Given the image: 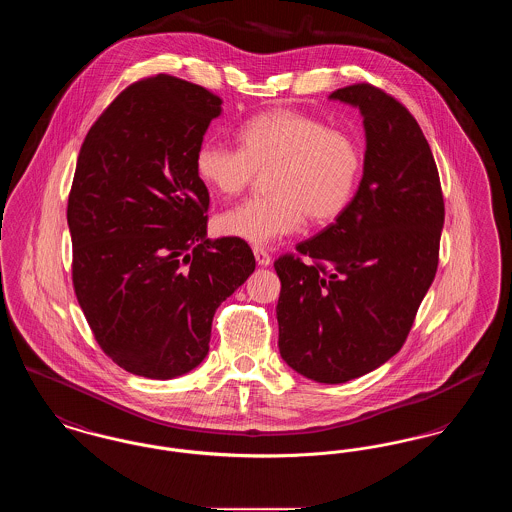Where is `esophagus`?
I'll return each mask as SVG.
<instances>
[{
	"label": "esophagus",
	"instance_id": "obj_1",
	"mask_svg": "<svg viewBox=\"0 0 512 512\" xmlns=\"http://www.w3.org/2000/svg\"><path fill=\"white\" fill-rule=\"evenodd\" d=\"M253 253H255V259H257V263H259L261 267H267V265H270V255H268L265 247L255 245V247H253Z\"/></svg>",
	"mask_w": 512,
	"mask_h": 512
}]
</instances>
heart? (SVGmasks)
<instances>
[{"mask_svg": "<svg viewBox=\"0 0 512 512\" xmlns=\"http://www.w3.org/2000/svg\"><path fill=\"white\" fill-rule=\"evenodd\" d=\"M236 138L240 149L201 142L195 176L209 190L234 197L267 172L268 195L220 213V236L267 244L299 230L305 217L326 224L347 209L363 167L361 147L349 132L295 109H272L247 119Z\"/></svg>", "mask_w": 512, "mask_h": 512, "instance_id": "b5f03b06", "label": "heart"}]
</instances>
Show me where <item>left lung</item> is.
<instances>
[{"instance_id":"obj_1","label":"left lung","mask_w":512,"mask_h":512,"mask_svg":"<svg viewBox=\"0 0 512 512\" xmlns=\"http://www.w3.org/2000/svg\"><path fill=\"white\" fill-rule=\"evenodd\" d=\"M330 98L365 117V172L336 222L274 261L278 347L295 372L341 384L384 365L407 340L439 263L438 167L409 109L368 82Z\"/></svg>"}]
</instances>
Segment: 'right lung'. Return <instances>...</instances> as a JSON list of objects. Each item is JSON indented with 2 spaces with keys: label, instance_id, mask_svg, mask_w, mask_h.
<instances>
[{
  "label": "right lung",
  "instance_id": "obj_1",
  "mask_svg": "<svg viewBox=\"0 0 512 512\" xmlns=\"http://www.w3.org/2000/svg\"><path fill=\"white\" fill-rule=\"evenodd\" d=\"M222 99L171 74L126 86L80 147L67 220L73 286L101 351L169 380L199 365L213 315L255 270L251 247L205 238L194 155Z\"/></svg>",
  "mask_w": 512,
  "mask_h": 512
}]
</instances>
